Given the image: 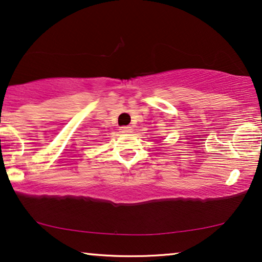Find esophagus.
<instances>
[{
    "label": "esophagus",
    "instance_id": "1",
    "mask_svg": "<svg viewBox=\"0 0 262 262\" xmlns=\"http://www.w3.org/2000/svg\"><path fill=\"white\" fill-rule=\"evenodd\" d=\"M132 130H134V128H132L131 126H123V127H120L121 134H131Z\"/></svg>",
    "mask_w": 262,
    "mask_h": 262
}]
</instances>
